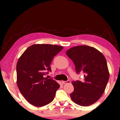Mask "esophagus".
I'll return each mask as SVG.
<instances>
[{
	"mask_svg": "<svg viewBox=\"0 0 120 120\" xmlns=\"http://www.w3.org/2000/svg\"><path fill=\"white\" fill-rule=\"evenodd\" d=\"M62 83H64V84H67V83H70V81L69 80H67V81H62Z\"/></svg>",
	"mask_w": 120,
	"mask_h": 120,
	"instance_id": "1",
	"label": "esophagus"
}]
</instances>
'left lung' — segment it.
<instances>
[{
    "label": "left lung",
    "mask_w": 120,
    "mask_h": 120,
    "mask_svg": "<svg viewBox=\"0 0 120 120\" xmlns=\"http://www.w3.org/2000/svg\"><path fill=\"white\" fill-rule=\"evenodd\" d=\"M73 60L76 74L83 73L82 81H72L74 90L70 94L74 102L89 106L102 96L109 78L106 59L94 47L82 45L69 49L66 52Z\"/></svg>",
    "instance_id": "left-lung-1"
}]
</instances>
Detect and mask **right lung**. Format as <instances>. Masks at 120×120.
Wrapping results in <instances>:
<instances>
[{
    "mask_svg": "<svg viewBox=\"0 0 120 120\" xmlns=\"http://www.w3.org/2000/svg\"><path fill=\"white\" fill-rule=\"evenodd\" d=\"M63 49L57 45L35 44L27 49L18 60V87L23 96L33 105L45 106L55 98L60 85L52 78L44 76L51 71V63Z\"/></svg>",
    "mask_w": 120,
    "mask_h": 120,
    "instance_id": "add662e5",
    "label": "right lung"
}]
</instances>
